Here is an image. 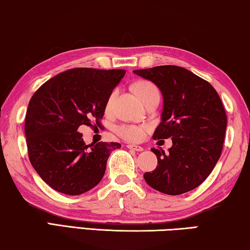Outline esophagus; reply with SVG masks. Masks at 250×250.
Listing matches in <instances>:
<instances>
[{
    "instance_id": "34e87169",
    "label": "esophagus",
    "mask_w": 250,
    "mask_h": 250,
    "mask_svg": "<svg viewBox=\"0 0 250 250\" xmlns=\"http://www.w3.org/2000/svg\"><path fill=\"white\" fill-rule=\"evenodd\" d=\"M127 148H129V149H133V150H136V152H142V150H144V148H143L142 146H140V145H134V144H128L127 146Z\"/></svg>"
}]
</instances>
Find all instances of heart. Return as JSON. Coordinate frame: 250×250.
<instances>
[{
  "label": "heart",
  "instance_id": "b5f03b06",
  "mask_svg": "<svg viewBox=\"0 0 250 250\" xmlns=\"http://www.w3.org/2000/svg\"><path fill=\"white\" fill-rule=\"evenodd\" d=\"M134 92L141 100L146 104L149 100L155 96H159V91L156 85L149 81H140L134 85ZM115 98V92L110 93V95L106 102V108L109 109ZM146 125H134V124H122L116 127V134L122 137L123 140L128 142H138L142 141L145 136L147 130Z\"/></svg>",
  "mask_w": 250,
  "mask_h": 250
}]
</instances>
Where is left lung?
I'll return each instance as SVG.
<instances>
[{"mask_svg":"<svg viewBox=\"0 0 250 250\" xmlns=\"http://www.w3.org/2000/svg\"><path fill=\"white\" fill-rule=\"evenodd\" d=\"M134 73L152 81L163 94L162 122L153 138L173 141L167 154L152 148L158 165L144 174L145 181L164 194L187 193L209 176L222 154L227 116L220 97L207 81L181 66Z\"/></svg>","mask_w":250,"mask_h":250,"instance_id":"obj_1","label":"left lung"}]
</instances>
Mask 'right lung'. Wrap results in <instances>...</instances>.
<instances>
[{"mask_svg": "<svg viewBox=\"0 0 250 250\" xmlns=\"http://www.w3.org/2000/svg\"><path fill=\"white\" fill-rule=\"evenodd\" d=\"M125 73V69H67L33 94L24 127L28 158L53 189L81 195L103 178L110 152L121 144L86 145L77 129L92 126V121L101 125L107 98Z\"/></svg>", "mask_w": 250, "mask_h": 250, "instance_id": "right-lung-1", "label": "right lung"}]
</instances>
